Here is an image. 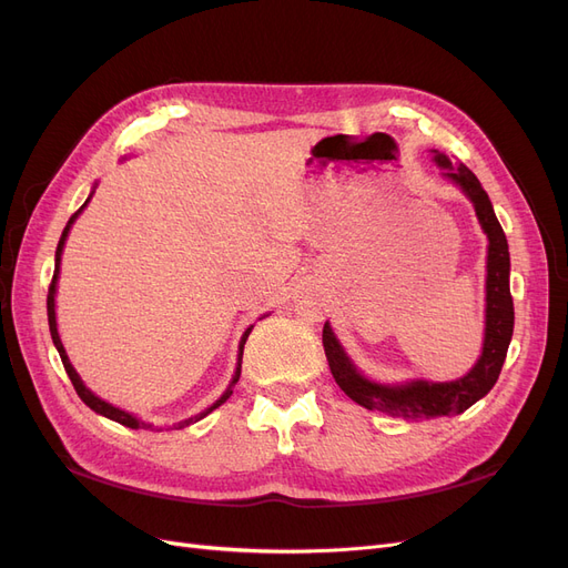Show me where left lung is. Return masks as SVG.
<instances>
[{
	"mask_svg": "<svg viewBox=\"0 0 568 568\" xmlns=\"http://www.w3.org/2000/svg\"><path fill=\"white\" fill-rule=\"evenodd\" d=\"M436 161L440 168H445V175L457 182L464 189V194L471 199L480 227H484L490 242L486 280V341L476 367L464 379L450 384L409 382L405 386H382L365 379L353 367L346 353L338 346L329 324H324L322 329L326 363H329V369L341 390L357 405L374 412H384V415L390 417H400L405 422H426L436 417L459 415V412L469 409L476 400L484 398L503 372L514 332V303L509 294V246L500 222L495 217L490 199L467 165L453 168L443 153H438Z\"/></svg>",
	"mask_w": 568,
	"mask_h": 568,
	"instance_id": "1",
	"label": "left lung"
}]
</instances>
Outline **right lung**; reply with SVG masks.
Masks as SVG:
<instances>
[{"mask_svg":"<svg viewBox=\"0 0 568 568\" xmlns=\"http://www.w3.org/2000/svg\"><path fill=\"white\" fill-rule=\"evenodd\" d=\"M82 209H84V205H82ZM82 209H80V211H82ZM80 211H78V213H80ZM78 213H73V215H71V220H68V225H65V230H63V234H61V239H59V246H57V267H54V277H51V284H49V294H47V317H49V332H51V341H54V346H57V351H59V355H61V363H63V369H65V374H68V379H71V384H73L75 393L80 395V400H82L84 405L92 407L94 412H99V415H104V417H109V419H113V422H118V424H123V426H130V428H149V424H144V422H140V419H136V417L128 415V412H123V409H118V407H113V405L104 403V400H101V398H97V395H94L90 388H84V384L80 382L78 372L73 369V365H71V363H68V355H65V351H63V346H61V338H59V332H57L54 294H57V280H59V263H61V251H63V244H65L68 230H71V225H73V220L78 217ZM248 334H251V329L244 334L242 343H239V367H236V374H234V382H232V384H236V382H239V376H242V355H244V343H246ZM230 395H232V386L225 390V395H222V398H220V400H217L213 407L203 409L201 415H196V417H189V419L180 422V424H178V428H184V426H189V424H194V422L203 419L205 415H209V412H213L215 407H220L222 403H225V400L230 398Z\"/></svg>","mask_w":568,"mask_h":568,"instance_id":"right-lung-1","label":"right lung"}]
</instances>
